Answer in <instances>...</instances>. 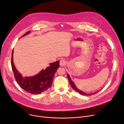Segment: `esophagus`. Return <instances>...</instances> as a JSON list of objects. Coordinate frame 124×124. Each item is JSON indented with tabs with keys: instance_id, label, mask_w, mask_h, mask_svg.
<instances>
[{
	"instance_id": "esophagus-1",
	"label": "esophagus",
	"mask_w": 124,
	"mask_h": 124,
	"mask_svg": "<svg viewBox=\"0 0 124 124\" xmlns=\"http://www.w3.org/2000/svg\"><path fill=\"white\" fill-rule=\"evenodd\" d=\"M66 65V61L63 60V59H61L60 61V65L62 67L64 66V65Z\"/></svg>"
}]
</instances>
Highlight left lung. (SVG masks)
Here are the masks:
<instances>
[{
    "mask_svg": "<svg viewBox=\"0 0 124 124\" xmlns=\"http://www.w3.org/2000/svg\"><path fill=\"white\" fill-rule=\"evenodd\" d=\"M67 77H68V80H69V83H70V85H71V86H72V87L75 90V91L77 92L78 93H80V94H81V95H93V94H95V93H97V92H98L99 91H98V92H96V93H92V94H87V93H84V92H83L80 91V89H78L76 86L75 84H74V82L72 81L71 78L70 76L69 75V74H67Z\"/></svg>",
    "mask_w": 124,
    "mask_h": 124,
    "instance_id": "left-lung-1",
    "label": "left lung"
}]
</instances>
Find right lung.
<instances>
[{"instance_id": "obj_1", "label": "right lung", "mask_w": 124, "mask_h": 124, "mask_svg": "<svg viewBox=\"0 0 124 124\" xmlns=\"http://www.w3.org/2000/svg\"><path fill=\"white\" fill-rule=\"evenodd\" d=\"M30 32V31H27L22 37L26 36ZM13 50L11 57V67L15 80L21 88L29 93L38 94L47 91L51 86L54 74L60 66L59 61L49 64V67L45 70L42 69L36 76L23 77L18 72L14 66L13 61Z\"/></svg>"}]
</instances>
